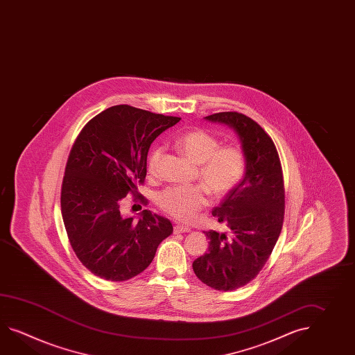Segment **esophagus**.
<instances>
[{
	"label": "esophagus",
	"mask_w": 355,
	"mask_h": 355,
	"mask_svg": "<svg viewBox=\"0 0 355 355\" xmlns=\"http://www.w3.org/2000/svg\"><path fill=\"white\" fill-rule=\"evenodd\" d=\"M189 232H191V228H189V227H183V225H180V224L174 225V234H181V233H189Z\"/></svg>",
	"instance_id": "34e87169"
}]
</instances>
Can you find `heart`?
Wrapping results in <instances>:
<instances>
[{"instance_id":"obj_1","label":"heart","mask_w":355,"mask_h":355,"mask_svg":"<svg viewBox=\"0 0 355 355\" xmlns=\"http://www.w3.org/2000/svg\"><path fill=\"white\" fill-rule=\"evenodd\" d=\"M175 146L197 166V178L202 184L189 187H169L159 193V209L175 220L189 221L196 218L209 204L207 192L215 198L228 196L242 182L245 173V154L236 144L220 145L216 136L204 130H191L175 139ZM164 149L157 146L148 159V171L154 174Z\"/></svg>"}]
</instances>
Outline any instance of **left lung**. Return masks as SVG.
<instances>
[{"instance_id":"obj_1","label":"left lung","mask_w":355,"mask_h":355,"mask_svg":"<svg viewBox=\"0 0 355 355\" xmlns=\"http://www.w3.org/2000/svg\"><path fill=\"white\" fill-rule=\"evenodd\" d=\"M206 119L233 127L245 154V177L213 210L229 233L204 232L209 250L192 268L202 283L232 292L259 275L283 228L285 189L275 144L262 127L238 112H219Z\"/></svg>"}]
</instances>
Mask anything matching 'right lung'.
Returning <instances> with one entry per match:
<instances>
[{"instance_id": "add662e5", "label": "right lung", "mask_w": 355, "mask_h": 355, "mask_svg": "<svg viewBox=\"0 0 355 355\" xmlns=\"http://www.w3.org/2000/svg\"><path fill=\"white\" fill-rule=\"evenodd\" d=\"M180 119L119 104L78 135L64 168L61 211L73 252L94 275L110 282L139 275L173 233L166 218L144 210L134 221L121 205L127 195L146 205L137 187L145 182L150 145Z\"/></svg>"}]
</instances>
